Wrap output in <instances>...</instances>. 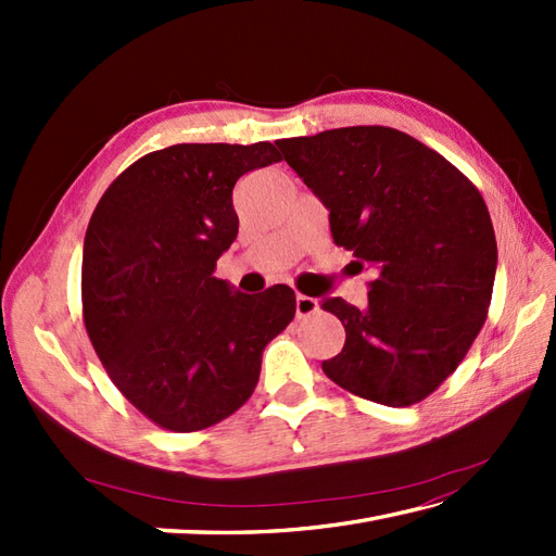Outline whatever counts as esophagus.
<instances>
[{"label":"esophagus","mask_w":556,"mask_h":556,"mask_svg":"<svg viewBox=\"0 0 556 556\" xmlns=\"http://www.w3.org/2000/svg\"><path fill=\"white\" fill-rule=\"evenodd\" d=\"M317 313V301L311 299V296H303V293H299L296 296V315L299 317H308Z\"/></svg>","instance_id":"34e87169"}]
</instances>
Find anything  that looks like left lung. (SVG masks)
Instances as JSON below:
<instances>
[{
    "label": "left lung",
    "instance_id": "left-lung-1",
    "mask_svg": "<svg viewBox=\"0 0 556 556\" xmlns=\"http://www.w3.org/2000/svg\"><path fill=\"white\" fill-rule=\"evenodd\" d=\"M329 210L337 245L370 269L368 308L325 299L346 329L329 380L382 406L430 396L488 320L497 241L478 188L440 152L389 126L277 140Z\"/></svg>",
    "mask_w": 556,
    "mask_h": 556
}]
</instances>
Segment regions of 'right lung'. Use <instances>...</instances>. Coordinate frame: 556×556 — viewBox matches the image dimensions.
<instances>
[{
    "label": "right lung",
    "mask_w": 556,
    "mask_h": 556,
    "mask_svg": "<svg viewBox=\"0 0 556 556\" xmlns=\"http://www.w3.org/2000/svg\"><path fill=\"white\" fill-rule=\"evenodd\" d=\"M279 162L271 143H181L124 169L83 243V323L116 389L172 432L239 410L263 351L296 315V293L231 291L215 277L239 233L233 186Z\"/></svg>",
    "instance_id": "add662e5"
}]
</instances>
